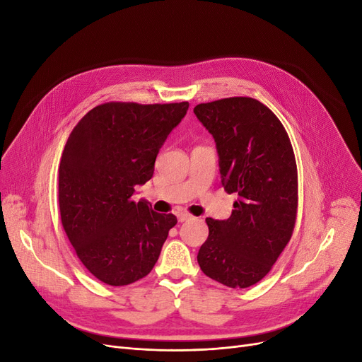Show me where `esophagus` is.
Wrapping results in <instances>:
<instances>
[{"label":"esophagus","instance_id":"obj_1","mask_svg":"<svg viewBox=\"0 0 362 362\" xmlns=\"http://www.w3.org/2000/svg\"><path fill=\"white\" fill-rule=\"evenodd\" d=\"M177 218H179V221L182 223V221H186V220H191L192 216L189 214V213H179V214H177Z\"/></svg>","mask_w":362,"mask_h":362}]
</instances>
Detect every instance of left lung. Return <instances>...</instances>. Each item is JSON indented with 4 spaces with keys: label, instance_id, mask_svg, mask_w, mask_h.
Returning <instances> with one entry per match:
<instances>
[{
    "label": "left lung",
    "instance_id": "1",
    "mask_svg": "<svg viewBox=\"0 0 362 362\" xmlns=\"http://www.w3.org/2000/svg\"><path fill=\"white\" fill-rule=\"evenodd\" d=\"M194 112L214 136L232 216L205 218L198 252L205 276L245 289L267 276L289 243L298 211V168L286 129L258 100L230 97L198 104Z\"/></svg>",
    "mask_w": 362,
    "mask_h": 362
}]
</instances>
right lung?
I'll use <instances>...</instances> for the list:
<instances>
[{"label": "right lung", "mask_w": 362, "mask_h": 362, "mask_svg": "<svg viewBox=\"0 0 362 362\" xmlns=\"http://www.w3.org/2000/svg\"><path fill=\"white\" fill-rule=\"evenodd\" d=\"M187 108V101L105 103L67 139L59 167L63 229L86 270L110 286L148 276L177 223L132 195L154 175L158 151Z\"/></svg>", "instance_id": "obj_1"}]
</instances>
